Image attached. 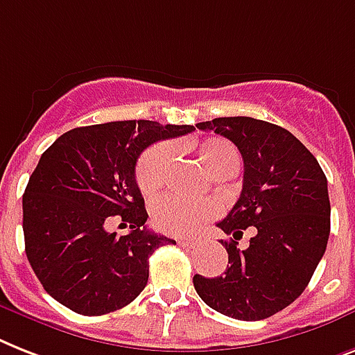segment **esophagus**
<instances>
[{
    "label": "esophagus",
    "mask_w": 355,
    "mask_h": 355,
    "mask_svg": "<svg viewBox=\"0 0 355 355\" xmlns=\"http://www.w3.org/2000/svg\"><path fill=\"white\" fill-rule=\"evenodd\" d=\"M178 244L184 248H193L197 243H195V241H187V239H180V241H178Z\"/></svg>",
    "instance_id": "34e87169"
}]
</instances>
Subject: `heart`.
Masks as SVG:
<instances>
[{
	"instance_id": "obj_1",
	"label": "heart",
	"mask_w": 355,
	"mask_h": 355,
	"mask_svg": "<svg viewBox=\"0 0 355 355\" xmlns=\"http://www.w3.org/2000/svg\"><path fill=\"white\" fill-rule=\"evenodd\" d=\"M197 155L204 168L215 178L235 175L241 166V155L224 138H207L197 146ZM173 164V148L162 142L142 153L137 164V184L144 195H157L168 180ZM217 215V206L209 200H182L164 197L153 206V223L169 235H195Z\"/></svg>"
}]
</instances>
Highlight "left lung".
I'll use <instances>...</instances> for the list:
<instances>
[{
  "instance_id": "8db88e82",
  "label": "left lung",
  "mask_w": 355,
  "mask_h": 355,
  "mask_svg": "<svg viewBox=\"0 0 355 355\" xmlns=\"http://www.w3.org/2000/svg\"><path fill=\"white\" fill-rule=\"evenodd\" d=\"M232 140L243 155L241 197L217 224L233 235L223 243L227 268L220 277L195 275L207 306L241 321H261L292 304L304 292L330 235L327 177L312 153L292 132L250 116L197 123ZM252 227L250 246L236 241Z\"/></svg>"
}]
</instances>
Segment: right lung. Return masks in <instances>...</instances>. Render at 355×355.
<instances>
[{"label":"right lung","instance_id":"1","mask_svg":"<svg viewBox=\"0 0 355 355\" xmlns=\"http://www.w3.org/2000/svg\"><path fill=\"white\" fill-rule=\"evenodd\" d=\"M191 131L151 120L98 123L71 129L43 153L23 193V235L51 297L82 315H103L140 295L153 252L175 241L146 227L137 160L151 144ZM111 218L132 232L109 234Z\"/></svg>","mask_w":355,"mask_h":355}]
</instances>
